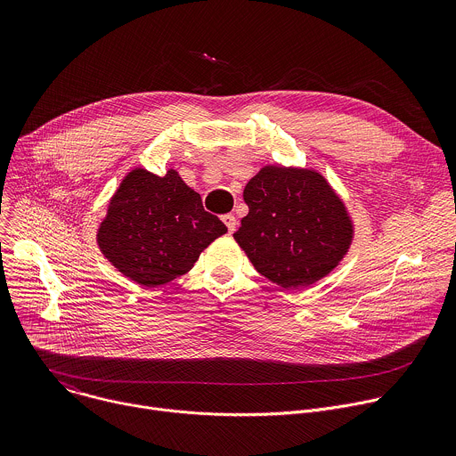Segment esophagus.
<instances>
[{
	"label": "esophagus",
	"mask_w": 456,
	"mask_h": 456,
	"mask_svg": "<svg viewBox=\"0 0 456 456\" xmlns=\"http://www.w3.org/2000/svg\"><path fill=\"white\" fill-rule=\"evenodd\" d=\"M222 222L227 225V231H229V232H234V231H236L238 222H236V216H234V215H224V216H222Z\"/></svg>",
	"instance_id": "1"
}]
</instances>
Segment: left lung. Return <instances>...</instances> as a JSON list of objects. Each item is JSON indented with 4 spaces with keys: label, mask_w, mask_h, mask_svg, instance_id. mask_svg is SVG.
Listing matches in <instances>:
<instances>
[{
    "label": "left lung",
    "mask_w": 456,
    "mask_h": 456,
    "mask_svg": "<svg viewBox=\"0 0 456 456\" xmlns=\"http://www.w3.org/2000/svg\"><path fill=\"white\" fill-rule=\"evenodd\" d=\"M248 206L234 240L254 269L281 289L308 287L346 256L354 222L315 169L264 166L245 189Z\"/></svg>",
    "instance_id": "1"
}]
</instances>
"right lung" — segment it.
Wrapping results in <instances>:
<instances>
[{
  "label": "right lung",
  "mask_w": 456,
  "mask_h": 456,
  "mask_svg": "<svg viewBox=\"0 0 456 456\" xmlns=\"http://www.w3.org/2000/svg\"><path fill=\"white\" fill-rule=\"evenodd\" d=\"M225 232L178 171L159 176L135 167L110 199L97 245L126 278L160 287L189 273L200 252Z\"/></svg>",
  "instance_id": "1"
}]
</instances>
